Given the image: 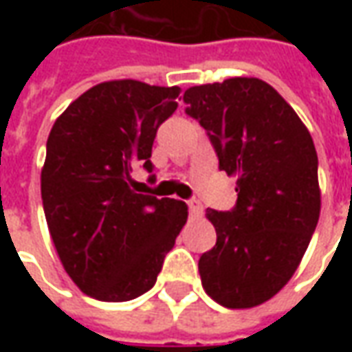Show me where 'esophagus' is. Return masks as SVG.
Returning a JSON list of instances; mask_svg holds the SVG:
<instances>
[{"label":"esophagus","instance_id":"esophagus-1","mask_svg":"<svg viewBox=\"0 0 352 352\" xmlns=\"http://www.w3.org/2000/svg\"><path fill=\"white\" fill-rule=\"evenodd\" d=\"M188 209H190V214L192 217H201L204 214V206L196 201V199H190L188 201Z\"/></svg>","mask_w":352,"mask_h":352}]
</instances>
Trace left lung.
<instances>
[{
	"label": "left lung",
	"instance_id": "obj_1",
	"mask_svg": "<svg viewBox=\"0 0 352 352\" xmlns=\"http://www.w3.org/2000/svg\"><path fill=\"white\" fill-rule=\"evenodd\" d=\"M183 100L209 133L219 168L237 177L236 209L206 211L217 245L199 258L201 285L224 307H256L290 280L317 228L313 139L283 96L256 77L192 87Z\"/></svg>",
	"mask_w": 352,
	"mask_h": 352
}]
</instances>
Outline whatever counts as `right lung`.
Segmentation results:
<instances>
[{"label": "right lung", "mask_w": 352, "mask_h": 352, "mask_svg": "<svg viewBox=\"0 0 352 352\" xmlns=\"http://www.w3.org/2000/svg\"><path fill=\"white\" fill-rule=\"evenodd\" d=\"M179 87L105 80L69 103L50 130L41 198L65 273L90 298L128 302L156 283L188 219L181 199L135 190L153 169L156 130L175 113Z\"/></svg>", "instance_id": "obj_1"}]
</instances>
